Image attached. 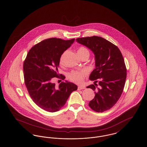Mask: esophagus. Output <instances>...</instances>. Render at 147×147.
Listing matches in <instances>:
<instances>
[{
    "mask_svg": "<svg viewBox=\"0 0 147 147\" xmlns=\"http://www.w3.org/2000/svg\"><path fill=\"white\" fill-rule=\"evenodd\" d=\"M85 87L84 86H79L78 87V90H82V89H85Z\"/></svg>",
    "mask_w": 147,
    "mask_h": 147,
    "instance_id": "34e87169",
    "label": "esophagus"
}]
</instances>
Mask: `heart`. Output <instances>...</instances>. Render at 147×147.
Listing matches in <instances>:
<instances>
[{
    "instance_id": "obj_1",
    "label": "heart",
    "mask_w": 147,
    "mask_h": 147,
    "mask_svg": "<svg viewBox=\"0 0 147 147\" xmlns=\"http://www.w3.org/2000/svg\"><path fill=\"white\" fill-rule=\"evenodd\" d=\"M88 53V50L84 47H80L78 50V54L79 56H82L83 54ZM63 57L64 55H62L61 56L59 63L60 64H63ZM88 71L86 69H82L78 71H73L68 74V77L71 81L76 84H81L83 82L84 78L88 74Z\"/></svg>"
}]
</instances>
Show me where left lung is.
<instances>
[{"instance_id": "8db88e82", "label": "left lung", "mask_w": 147, "mask_h": 147, "mask_svg": "<svg viewBox=\"0 0 147 147\" xmlns=\"http://www.w3.org/2000/svg\"><path fill=\"white\" fill-rule=\"evenodd\" d=\"M76 41L94 55L95 69L89 76L94 85L87 88L94 91L95 96L88 106L96 112L109 110L117 102L124 88L127 73L123 55L116 45L100 36L80 38Z\"/></svg>"}]
</instances>
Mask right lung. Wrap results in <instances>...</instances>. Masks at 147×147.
I'll list each match as a JSON object with an SVG mask.
<instances>
[{"label":"right lung","instance_id":"1","mask_svg":"<svg viewBox=\"0 0 147 147\" xmlns=\"http://www.w3.org/2000/svg\"><path fill=\"white\" fill-rule=\"evenodd\" d=\"M75 39L65 40L53 38L39 42L30 49L24 63V83L31 98L41 109L49 112L59 111L78 86L72 82H61L56 86L53 78L59 74L58 68L63 53Z\"/></svg>","mask_w":147,"mask_h":147}]
</instances>
